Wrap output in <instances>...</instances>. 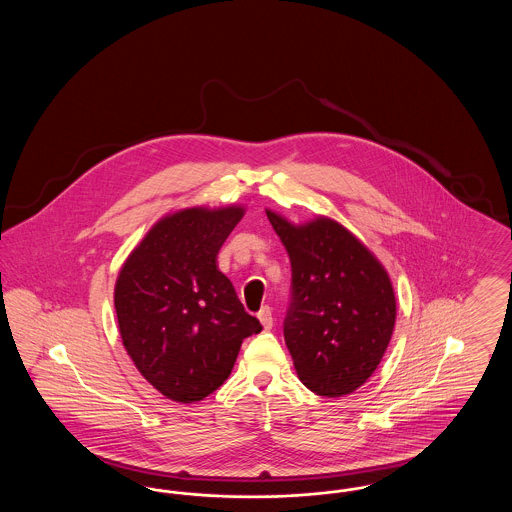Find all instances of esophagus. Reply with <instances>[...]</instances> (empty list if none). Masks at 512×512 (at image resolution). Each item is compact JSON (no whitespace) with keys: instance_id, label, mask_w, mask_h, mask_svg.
Here are the masks:
<instances>
[{"instance_id":"1","label":"esophagus","mask_w":512,"mask_h":512,"mask_svg":"<svg viewBox=\"0 0 512 512\" xmlns=\"http://www.w3.org/2000/svg\"><path fill=\"white\" fill-rule=\"evenodd\" d=\"M257 318L261 320V324H263V328L265 330H270L272 328V309L270 307H263L259 313H257Z\"/></svg>"}]
</instances>
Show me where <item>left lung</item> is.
<instances>
[{"instance_id":"1","label":"left lung","mask_w":512,"mask_h":512,"mask_svg":"<svg viewBox=\"0 0 512 512\" xmlns=\"http://www.w3.org/2000/svg\"><path fill=\"white\" fill-rule=\"evenodd\" d=\"M292 263L284 340L303 386L324 397L359 390L378 368L395 326L384 265L340 222L293 224L267 209Z\"/></svg>"}]
</instances>
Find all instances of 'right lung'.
<instances>
[{
  "mask_svg": "<svg viewBox=\"0 0 512 512\" xmlns=\"http://www.w3.org/2000/svg\"><path fill=\"white\" fill-rule=\"evenodd\" d=\"M244 213L242 205L171 213L151 226L119 272L122 345L147 382L176 403L219 390L242 341L263 330L217 267Z\"/></svg>",
  "mask_w": 512,
  "mask_h": 512,
  "instance_id": "obj_1",
  "label": "right lung"
}]
</instances>
